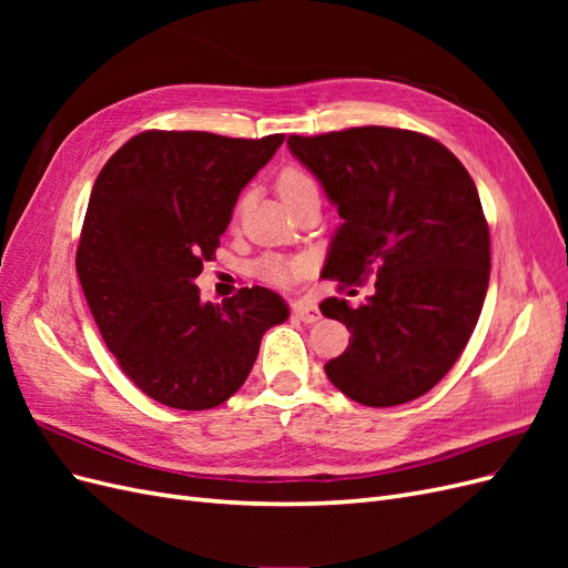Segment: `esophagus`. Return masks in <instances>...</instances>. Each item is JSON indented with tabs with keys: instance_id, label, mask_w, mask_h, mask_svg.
<instances>
[{
	"instance_id": "1",
	"label": "esophagus",
	"mask_w": 568,
	"mask_h": 568,
	"mask_svg": "<svg viewBox=\"0 0 568 568\" xmlns=\"http://www.w3.org/2000/svg\"><path fill=\"white\" fill-rule=\"evenodd\" d=\"M291 313H294V317H296V320H301V322H305V324H313V322H317V320H320L317 305L307 303V301H296V303H294V307H291Z\"/></svg>"
}]
</instances>
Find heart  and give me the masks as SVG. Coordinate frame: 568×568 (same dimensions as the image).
I'll use <instances>...</instances> for the list:
<instances>
[{
  "mask_svg": "<svg viewBox=\"0 0 568 568\" xmlns=\"http://www.w3.org/2000/svg\"><path fill=\"white\" fill-rule=\"evenodd\" d=\"M277 192L282 196V201L288 205H294L298 199H303L305 194L317 192V182L313 180L311 173H305L303 168L288 165L284 168L280 178H277ZM242 203L239 201L236 205V215L242 211ZM311 270V261L305 255H296V257H284V255H265L257 261L255 265V274L267 284L274 286H288L291 282H296L298 277Z\"/></svg>",
  "mask_w": 568,
  "mask_h": 568,
  "instance_id": "b5f03b06",
  "label": "heart"
}]
</instances>
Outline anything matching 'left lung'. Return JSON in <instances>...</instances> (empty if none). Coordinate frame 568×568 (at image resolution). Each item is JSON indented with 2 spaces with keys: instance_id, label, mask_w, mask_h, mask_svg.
<instances>
[{
  "instance_id": "obj_1",
  "label": "left lung",
  "mask_w": 568,
  "mask_h": 568,
  "mask_svg": "<svg viewBox=\"0 0 568 568\" xmlns=\"http://www.w3.org/2000/svg\"><path fill=\"white\" fill-rule=\"evenodd\" d=\"M286 144L343 217L324 277L338 288L376 277L363 305H320L351 332L326 376L359 405L419 398L457 363L486 301L490 234L471 175L434 136L400 128L291 134Z\"/></svg>"
}]
</instances>
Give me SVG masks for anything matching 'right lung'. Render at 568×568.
<instances>
[{"label": "right lung", "mask_w": 568, "mask_h": 568, "mask_svg": "<svg viewBox=\"0 0 568 568\" xmlns=\"http://www.w3.org/2000/svg\"><path fill=\"white\" fill-rule=\"evenodd\" d=\"M284 134L234 140L146 130L101 168L75 270L101 338L128 379L175 409H211L242 388L263 334L288 317L270 288L201 303L234 203Z\"/></svg>", "instance_id": "right-lung-1"}]
</instances>
